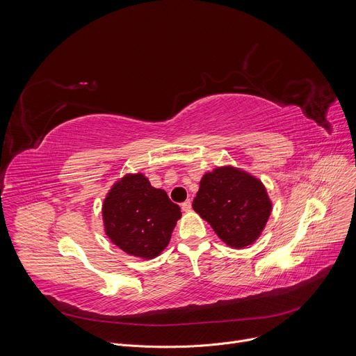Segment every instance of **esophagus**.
Returning <instances> with one entry per match:
<instances>
[{
  "label": "esophagus",
  "instance_id": "1",
  "mask_svg": "<svg viewBox=\"0 0 356 356\" xmlns=\"http://www.w3.org/2000/svg\"><path fill=\"white\" fill-rule=\"evenodd\" d=\"M181 210H183V211H190V210H191V201H190V200H187V201L183 202V204H181Z\"/></svg>",
  "mask_w": 356,
  "mask_h": 356
}]
</instances>
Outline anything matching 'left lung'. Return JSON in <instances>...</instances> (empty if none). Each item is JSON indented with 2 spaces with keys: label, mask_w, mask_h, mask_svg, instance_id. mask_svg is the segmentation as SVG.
<instances>
[{
  "label": "left lung",
  "mask_w": 356,
  "mask_h": 356,
  "mask_svg": "<svg viewBox=\"0 0 356 356\" xmlns=\"http://www.w3.org/2000/svg\"><path fill=\"white\" fill-rule=\"evenodd\" d=\"M193 209L220 239L239 249L261 236L272 201L259 179L234 166H221L201 177Z\"/></svg>",
  "instance_id": "1"
}]
</instances>
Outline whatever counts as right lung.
Returning a JSON list of instances; mask_svg holds the SVG:
<instances>
[{"instance_id": "add662e5", "label": "right lung", "mask_w": 356, "mask_h": 356, "mask_svg": "<svg viewBox=\"0 0 356 356\" xmlns=\"http://www.w3.org/2000/svg\"><path fill=\"white\" fill-rule=\"evenodd\" d=\"M180 217V207L166 191L152 187L142 173L125 175L103 202L107 236L128 255L142 259L159 257Z\"/></svg>"}]
</instances>
